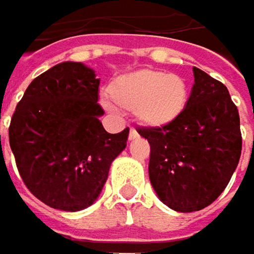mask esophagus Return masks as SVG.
<instances>
[{"instance_id": "1", "label": "esophagus", "mask_w": 254, "mask_h": 254, "mask_svg": "<svg viewBox=\"0 0 254 254\" xmlns=\"http://www.w3.org/2000/svg\"><path fill=\"white\" fill-rule=\"evenodd\" d=\"M138 136H139V135H138V132H136L133 127H130V129H129V139L132 141V139H136Z\"/></svg>"}]
</instances>
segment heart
<instances>
[{"label": "heart", "mask_w": 254, "mask_h": 254, "mask_svg": "<svg viewBox=\"0 0 254 254\" xmlns=\"http://www.w3.org/2000/svg\"><path fill=\"white\" fill-rule=\"evenodd\" d=\"M110 98L103 104L110 112L118 107L133 112L136 119L148 127H163L175 122L188 101L185 80L162 70L139 69L122 75L109 86Z\"/></svg>", "instance_id": "b5f03b06"}]
</instances>
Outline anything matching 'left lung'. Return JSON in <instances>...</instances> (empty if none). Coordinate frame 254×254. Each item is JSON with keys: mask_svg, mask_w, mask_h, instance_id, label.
I'll use <instances>...</instances> for the list:
<instances>
[{"mask_svg": "<svg viewBox=\"0 0 254 254\" xmlns=\"http://www.w3.org/2000/svg\"><path fill=\"white\" fill-rule=\"evenodd\" d=\"M194 85L187 107L163 127H139L150 147L148 177L163 204L195 212L225 190L241 156L240 116L228 89L192 67Z\"/></svg>", "mask_w": 254, "mask_h": 254, "instance_id": "8db88e82", "label": "left lung"}]
</instances>
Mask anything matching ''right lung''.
I'll list each match as a JSON object with an SVG mask.
<instances>
[{
  "label": "right lung",
  "mask_w": 254,
  "mask_h": 254,
  "mask_svg": "<svg viewBox=\"0 0 254 254\" xmlns=\"http://www.w3.org/2000/svg\"><path fill=\"white\" fill-rule=\"evenodd\" d=\"M100 79L77 62H63L35 77L8 129L20 177L42 203L79 212L95 203L129 129L109 133L100 122Z\"/></svg>",
  "instance_id": "1"
}]
</instances>
